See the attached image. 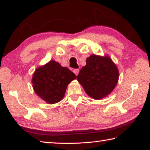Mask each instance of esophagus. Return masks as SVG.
Masks as SVG:
<instances>
[{"mask_svg":"<svg viewBox=\"0 0 150 150\" xmlns=\"http://www.w3.org/2000/svg\"><path fill=\"white\" fill-rule=\"evenodd\" d=\"M73 73H74L76 75H77L79 74V69H73Z\"/></svg>","mask_w":150,"mask_h":150,"instance_id":"obj_1","label":"esophagus"}]
</instances>
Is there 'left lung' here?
Instances as JSON below:
<instances>
[{
  "label": "left lung",
  "instance_id": "8db88e82",
  "mask_svg": "<svg viewBox=\"0 0 150 150\" xmlns=\"http://www.w3.org/2000/svg\"><path fill=\"white\" fill-rule=\"evenodd\" d=\"M86 64L81 69L77 81L86 93L94 100L110 94L119 79V71L109 56L92 54L86 58Z\"/></svg>",
  "mask_w": 150,
  "mask_h": 150
}]
</instances>
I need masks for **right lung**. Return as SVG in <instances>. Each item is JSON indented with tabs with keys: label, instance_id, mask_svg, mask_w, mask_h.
Wrapping results in <instances>:
<instances>
[{
	"label": "right lung",
	"instance_id": "right-lung-1",
	"mask_svg": "<svg viewBox=\"0 0 150 150\" xmlns=\"http://www.w3.org/2000/svg\"><path fill=\"white\" fill-rule=\"evenodd\" d=\"M76 78L77 76L67 67L51 60L35 70L32 78L33 87L40 98L53 104L61 101L68 84Z\"/></svg>",
	"mask_w": 150,
	"mask_h": 150
}]
</instances>
